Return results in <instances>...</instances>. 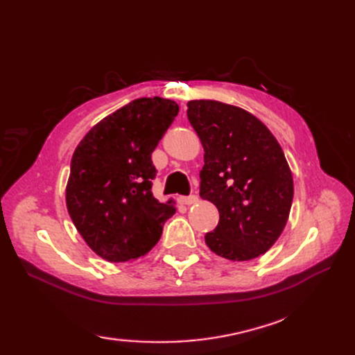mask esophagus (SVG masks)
Instances as JSON below:
<instances>
[{"instance_id": "34e87169", "label": "esophagus", "mask_w": 355, "mask_h": 355, "mask_svg": "<svg viewBox=\"0 0 355 355\" xmlns=\"http://www.w3.org/2000/svg\"><path fill=\"white\" fill-rule=\"evenodd\" d=\"M182 204H187V206H191V204H196L198 201L197 196H187V197H180L179 198Z\"/></svg>"}]
</instances>
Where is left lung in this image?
Segmentation results:
<instances>
[{"label": "left lung", "instance_id": "1", "mask_svg": "<svg viewBox=\"0 0 355 355\" xmlns=\"http://www.w3.org/2000/svg\"><path fill=\"white\" fill-rule=\"evenodd\" d=\"M188 120L204 148L200 197L219 210L206 244L230 261H250L280 237L293 201V178L266 125L239 106L188 102Z\"/></svg>", "mask_w": 355, "mask_h": 355}]
</instances>
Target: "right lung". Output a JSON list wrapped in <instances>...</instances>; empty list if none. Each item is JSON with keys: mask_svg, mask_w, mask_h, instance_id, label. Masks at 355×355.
<instances>
[{"mask_svg": "<svg viewBox=\"0 0 355 355\" xmlns=\"http://www.w3.org/2000/svg\"><path fill=\"white\" fill-rule=\"evenodd\" d=\"M179 112L163 98L135 99L84 136L71 159L67 207L90 249L110 262L146 254L175 214L153 194L151 154Z\"/></svg>", "mask_w": 355, "mask_h": 355, "instance_id": "right-lung-1", "label": "right lung"}]
</instances>
